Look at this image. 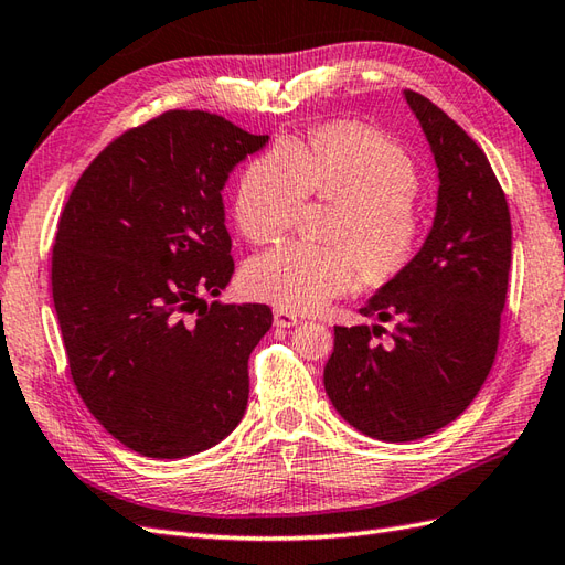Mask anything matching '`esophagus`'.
<instances>
[{
	"label": "esophagus",
	"mask_w": 565,
	"mask_h": 565,
	"mask_svg": "<svg viewBox=\"0 0 565 565\" xmlns=\"http://www.w3.org/2000/svg\"><path fill=\"white\" fill-rule=\"evenodd\" d=\"M274 322L277 327H294L300 322V318L291 310H284V308H274Z\"/></svg>",
	"instance_id": "esophagus-1"
}]
</instances>
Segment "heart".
<instances>
[{"mask_svg": "<svg viewBox=\"0 0 565 565\" xmlns=\"http://www.w3.org/2000/svg\"><path fill=\"white\" fill-rule=\"evenodd\" d=\"M409 156L359 125H332L308 141L277 143L250 163L235 194L247 241L269 243L294 226L308 194L342 202L334 245L288 241L247 262L245 291L284 310L310 312L361 279L387 281L412 259L422 221Z\"/></svg>", "mask_w": 565, "mask_h": 565, "instance_id": "b5f03b06", "label": "heart"}]
</instances>
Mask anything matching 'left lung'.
<instances>
[{
    "mask_svg": "<svg viewBox=\"0 0 565 565\" xmlns=\"http://www.w3.org/2000/svg\"><path fill=\"white\" fill-rule=\"evenodd\" d=\"M438 168L430 231L418 253L359 310L397 320L334 327L324 390L363 436L409 443L455 422L475 402L498 347L508 291L510 214L505 194L475 139L428 98L404 90Z\"/></svg>",
    "mask_w": 565,
    "mask_h": 565,
    "instance_id": "left-lung-1",
    "label": "left lung"
}]
</instances>
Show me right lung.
<instances>
[{
	"mask_svg": "<svg viewBox=\"0 0 565 565\" xmlns=\"http://www.w3.org/2000/svg\"><path fill=\"white\" fill-rule=\"evenodd\" d=\"M267 141L212 113H163L108 143L62 212L52 300L74 385L143 457L214 448L245 414L271 310L206 296L235 271L221 192Z\"/></svg>",
	"mask_w": 565,
	"mask_h": 565,
	"instance_id": "add662e5",
	"label": "right lung"
}]
</instances>
